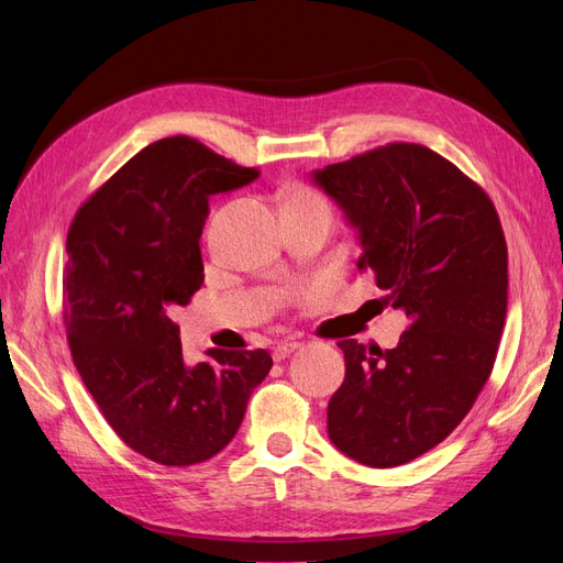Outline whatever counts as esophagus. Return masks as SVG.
I'll list each match as a JSON object with an SVG mask.
<instances>
[{
  "label": "esophagus",
  "instance_id": "obj_1",
  "mask_svg": "<svg viewBox=\"0 0 563 563\" xmlns=\"http://www.w3.org/2000/svg\"><path fill=\"white\" fill-rule=\"evenodd\" d=\"M298 347H300V343H296V340H284V343H277L275 350H272V356H275V362H282Z\"/></svg>",
  "mask_w": 563,
  "mask_h": 563
}]
</instances>
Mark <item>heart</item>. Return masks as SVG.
Returning a JSON list of instances; mask_svg holds the SVG:
<instances>
[{
    "instance_id": "1",
    "label": "heart",
    "mask_w": 563,
    "mask_h": 563,
    "mask_svg": "<svg viewBox=\"0 0 563 563\" xmlns=\"http://www.w3.org/2000/svg\"><path fill=\"white\" fill-rule=\"evenodd\" d=\"M286 209H298V211H321L331 216V203L327 197H321L317 190L308 185H298L286 201Z\"/></svg>"
}]
</instances>
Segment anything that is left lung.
<instances>
[{
	"label": "left lung",
	"mask_w": 563,
	"mask_h": 563,
	"mask_svg": "<svg viewBox=\"0 0 563 563\" xmlns=\"http://www.w3.org/2000/svg\"><path fill=\"white\" fill-rule=\"evenodd\" d=\"M312 180L360 232L356 267L411 319L397 347L340 340L345 380L329 437L368 467H397L441 444L496 364L507 314V244L488 195L416 143L329 164Z\"/></svg>",
	"instance_id": "obj_1"
}]
</instances>
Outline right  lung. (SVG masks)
Returning a JSON list of instances; mask_svg holds the SVG:
<instances>
[{
	"label": "right lung",
	"mask_w": 563,
	"mask_h": 563,
	"mask_svg": "<svg viewBox=\"0 0 563 563\" xmlns=\"http://www.w3.org/2000/svg\"><path fill=\"white\" fill-rule=\"evenodd\" d=\"M258 178L187 135L147 145L81 203L67 230L63 319L73 362L129 449L168 467L203 463L240 430L265 350L185 364L168 317L203 282L209 197Z\"/></svg>",
	"instance_id": "obj_1"
}]
</instances>
